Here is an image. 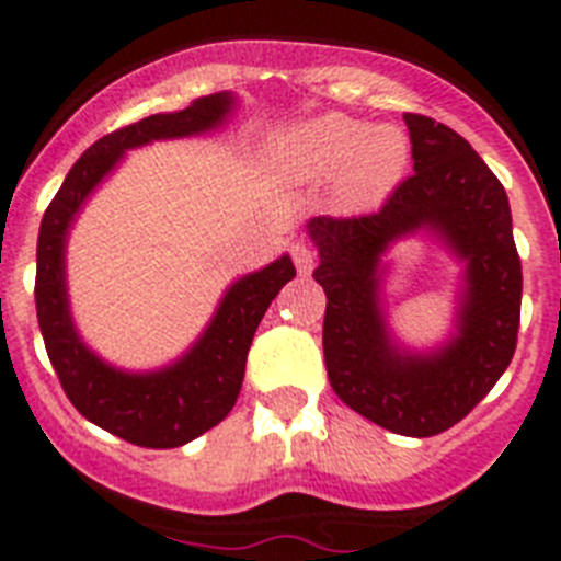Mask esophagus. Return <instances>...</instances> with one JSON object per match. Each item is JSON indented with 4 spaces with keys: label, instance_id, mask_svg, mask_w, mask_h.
Returning <instances> with one entry per match:
<instances>
[{
    "label": "esophagus",
    "instance_id": "34e87169",
    "mask_svg": "<svg viewBox=\"0 0 561 561\" xmlns=\"http://www.w3.org/2000/svg\"><path fill=\"white\" fill-rule=\"evenodd\" d=\"M291 257H295V266L300 275H309L314 270V250L309 244H304V241L291 244Z\"/></svg>",
    "mask_w": 561,
    "mask_h": 561
}]
</instances>
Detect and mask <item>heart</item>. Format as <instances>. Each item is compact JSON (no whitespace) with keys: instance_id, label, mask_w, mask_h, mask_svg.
<instances>
[{"instance_id":"1","label":"heart","mask_w":561,"mask_h":561,"mask_svg":"<svg viewBox=\"0 0 561 561\" xmlns=\"http://www.w3.org/2000/svg\"><path fill=\"white\" fill-rule=\"evenodd\" d=\"M408 140L396 128H370L345 114H325L291 131L284 160L300 176L329 180L342 173L351 202H381L408 171Z\"/></svg>"}]
</instances>
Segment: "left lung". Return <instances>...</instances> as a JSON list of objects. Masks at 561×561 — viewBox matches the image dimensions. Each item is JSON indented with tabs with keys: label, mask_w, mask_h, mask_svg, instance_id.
Instances as JSON below:
<instances>
[{
	"label": "left lung",
	"mask_w": 561,
	"mask_h": 561,
	"mask_svg": "<svg viewBox=\"0 0 561 561\" xmlns=\"http://www.w3.org/2000/svg\"><path fill=\"white\" fill-rule=\"evenodd\" d=\"M413 173L362 216H317V284L325 289L323 354L334 393L379 427L430 438L455 427L497 385L517 348L523 266L512 207L492 168L427 114H404ZM430 224L467 261L461 334L435 357H404L387 340L375 266L393 237Z\"/></svg>",
	"instance_id": "obj_1"
}]
</instances>
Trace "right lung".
Masks as SVG:
<instances>
[{
	"label": "right lung",
	"instance_id": "1",
	"mask_svg": "<svg viewBox=\"0 0 561 561\" xmlns=\"http://www.w3.org/2000/svg\"><path fill=\"white\" fill-rule=\"evenodd\" d=\"M230 106V95L196 98L182 112L151 114L106 134L81 153L56 199L44 210L36 252V314L44 348L72 408L101 430L137 447H182L227 419L241 393L257 323L277 291L295 277V264L284 255L266 270L241 277L185 359L160 374L131 376L89 354L72 329L64 289V238L81 202L112 171L126 148L207 131L225 121Z\"/></svg>",
	"mask_w": 561,
	"mask_h": 561
}]
</instances>
